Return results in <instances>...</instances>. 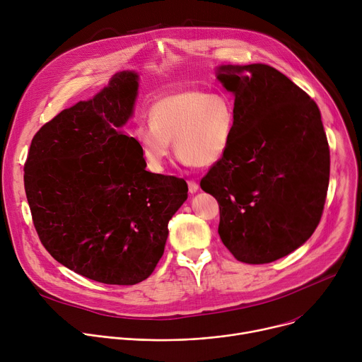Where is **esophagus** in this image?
I'll use <instances>...</instances> for the list:
<instances>
[{
  "mask_svg": "<svg viewBox=\"0 0 362 362\" xmlns=\"http://www.w3.org/2000/svg\"><path fill=\"white\" fill-rule=\"evenodd\" d=\"M198 189V184L194 180H188V191L192 194Z\"/></svg>",
  "mask_w": 362,
  "mask_h": 362,
  "instance_id": "obj_1",
  "label": "esophagus"
}]
</instances>
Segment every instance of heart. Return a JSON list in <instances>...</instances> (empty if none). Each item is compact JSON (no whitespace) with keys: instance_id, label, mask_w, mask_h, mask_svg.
Masks as SVG:
<instances>
[{"instance_id":"1","label":"heart","mask_w":362,"mask_h":362,"mask_svg":"<svg viewBox=\"0 0 362 362\" xmlns=\"http://www.w3.org/2000/svg\"><path fill=\"white\" fill-rule=\"evenodd\" d=\"M149 120H139L131 136L151 173L164 171L171 141L185 165L211 167L227 155L237 129L234 100L223 92L181 89L153 100Z\"/></svg>"}]
</instances>
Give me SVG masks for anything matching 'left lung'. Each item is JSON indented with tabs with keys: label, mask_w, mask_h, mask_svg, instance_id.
<instances>
[{
	"label": "left lung",
	"mask_w": 362,
	"mask_h": 362,
	"mask_svg": "<svg viewBox=\"0 0 362 362\" xmlns=\"http://www.w3.org/2000/svg\"><path fill=\"white\" fill-rule=\"evenodd\" d=\"M237 129L227 155L202 178L218 203V234L238 260L288 256L313 234L329 184V145L317 105L267 64L221 66Z\"/></svg>",
	"instance_id": "obj_1"
}]
</instances>
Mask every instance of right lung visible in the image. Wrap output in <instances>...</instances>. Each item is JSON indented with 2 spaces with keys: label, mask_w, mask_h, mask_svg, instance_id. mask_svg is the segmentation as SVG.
Wrapping results in <instances>:
<instances>
[{
  "label": "right lung",
  "mask_w": 362,
  "mask_h": 362,
  "mask_svg": "<svg viewBox=\"0 0 362 362\" xmlns=\"http://www.w3.org/2000/svg\"><path fill=\"white\" fill-rule=\"evenodd\" d=\"M138 74L120 71L88 102L34 135L24 188L34 228L63 266L106 285L145 280L164 255L168 221L188 197L182 178L145 170L132 136Z\"/></svg>",
  "instance_id": "add662e5"
}]
</instances>
